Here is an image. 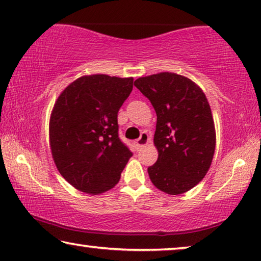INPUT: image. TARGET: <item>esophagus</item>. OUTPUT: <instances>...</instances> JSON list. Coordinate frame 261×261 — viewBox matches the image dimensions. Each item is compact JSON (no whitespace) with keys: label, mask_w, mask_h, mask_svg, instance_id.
I'll return each instance as SVG.
<instances>
[{"label":"esophagus","mask_w":261,"mask_h":261,"mask_svg":"<svg viewBox=\"0 0 261 261\" xmlns=\"http://www.w3.org/2000/svg\"><path fill=\"white\" fill-rule=\"evenodd\" d=\"M151 143V137L149 135H147V132H142L141 137H139L137 141L135 142V145H136V149L139 150L142 149L143 146L147 145V144Z\"/></svg>","instance_id":"1"}]
</instances>
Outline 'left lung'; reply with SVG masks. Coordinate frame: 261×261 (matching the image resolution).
Instances as JSON below:
<instances>
[{
	"label": "left lung",
	"instance_id": "8db88e82",
	"mask_svg": "<svg viewBox=\"0 0 261 261\" xmlns=\"http://www.w3.org/2000/svg\"><path fill=\"white\" fill-rule=\"evenodd\" d=\"M135 87L157 114L153 144L158 159L147 168L152 184L181 194L203 180L216 150V127L204 91L188 77L159 72L139 77Z\"/></svg>",
	"mask_w": 261,
	"mask_h": 261
}]
</instances>
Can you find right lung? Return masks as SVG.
I'll list each match as a JSON object with an SVG mask.
<instances>
[{
	"mask_svg": "<svg viewBox=\"0 0 261 261\" xmlns=\"http://www.w3.org/2000/svg\"><path fill=\"white\" fill-rule=\"evenodd\" d=\"M134 79L85 75L70 83L54 104L49 144L60 173L91 196L111 190L132 153L119 141L117 114Z\"/></svg>",
	"mask_w": 261,
	"mask_h": 261,
	"instance_id": "obj_1",
	"label": "right lung"
}]
</instances>
